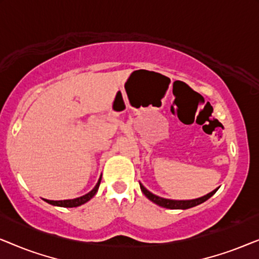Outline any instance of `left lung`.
I'll return each mask as SVG.
<instances>
[{"label":"left lung","mask_w":259,"mask_h":259,"mask_svg":"<svg viewBox=\"0 0 259 259\" xmlns=\"http://www.w3.org/2000/svg\"><path fill=\"white\" fill-rule=\"evenodd\" d=\"M140 189H141V191H143V193L145 194V196H146L151 201H153V203L159 205V206H162V207H166V208H172V210H179V208H180V210H186V208L197 206V205H199L201 203H204V201H206L208 198H211L215 192H217V190H218V189H215V190L212 191V192L207 193L206 196L197 198V199L173 200V199H166V198H161V197L155 196V194L150 192V191H148L146 187H144L143 184H140Z\"/></svg>","instance_id":"left-lung-1"}]
</instances>
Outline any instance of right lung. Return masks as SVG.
Instances as JSON below:
<instances>
[{
	"label": "right lung",
	"mask_w": 259,
	"mask_h": 259,
	"mask_svg": "<svg viewBox=\"0 0 259 259\" xmlns=\"http://www.w3.org/2000/svg\"><path fill=\"white\" fill-rule=\"evenodd\" d=\"M100 182H101V177H100V178H99L97 185L94 186V189L92 190L91 192H88L87 194H84V196H82V197L75 198V199H67V200H48V199H45V200L47 201L48 204L54 205V206H61V207H76V206H80V205L87 203L88 200H91L92 198L95 196V193L98 192L99 186H100Z\"/></svg>",
	"instance_id": "right-lung-1"
}]
</instances>
